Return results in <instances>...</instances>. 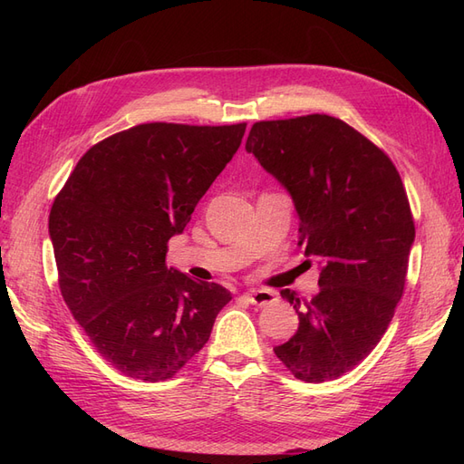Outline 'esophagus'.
I'll return each mask as SVG.
<instances>
[{
    "instance_id": "obj_1",
    "label": "esophagus",
    "mask_w": 464,
    "mask_h": 464,
    "mask_svg": "<svg viewBox=\"0 0 464 464\" xmlns=\"http://www.w3.org/2000/svg\"><path fill=\"white\" fill-rule=\"evenodd\" d=\"M244 296L247 298L249 304L259 305V307H266V305H271L278 300L276 294L271 292V290H249V292L244 294Z\"/></svg>"
}]
</instances>
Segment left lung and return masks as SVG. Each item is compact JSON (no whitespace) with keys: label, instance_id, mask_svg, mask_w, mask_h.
I'll list each match as a JSON object with an SVG mask.
<instances>
[{"label":"left lung","instance_id":"8db88e82","mask_svg":"<svg viewBox=\"0 0 464 464\" xmlns=\"http://www.w3.org/2000/svg\"><path fill=\"white\" fill-rule=\"evenodd\" d=\"M246 150L290 193L300 246L321 263L312 300L280 290L300 323L275 354L302 382L341 377L382 341L402 296L414 244L402 179L382 149L327 114L257 121Z\"/></svg>","mask_w":464,"mask_h":464}]
</instances>
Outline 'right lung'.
I'll return each mask as SVG.
<instances>
[{
	"mask_svg": "<svg viewBox=\"0 0 464 464\" xmlns=\"http://www.w3.org/2000/svg\"><path fill=\"white\" fill-rule=\"evenodd\" d=\"M246 123H141L91 147L55 195L50 237L62 296L96 353L143 382L174 377L232 296L166 266Z\"/></svg>",
	"mask_w": 464,
	"mask_h": 464,
	"instance_id": "obj_1",
	"label": "right lung"
}]
</instances>
